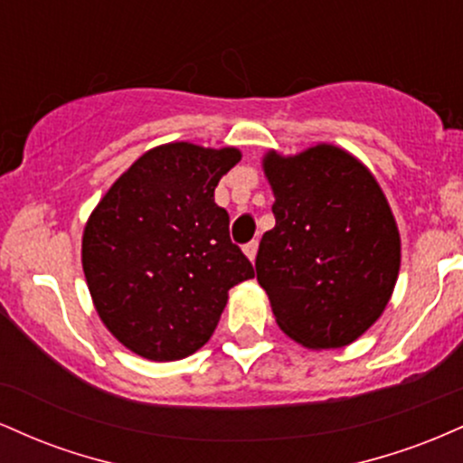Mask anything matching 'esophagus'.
I'll list each match as a JSON object with an SVG mask.
<instances>
[{
  "mask_svg": "<svg viewBox=\"0 0 463 463\" xmlns=\"http://www.w3.org/2000/svg\"><path fill=\"white\" fill-rule=\"evenodd\" d=\"M257 250H259V243L257 241H250L243 246V254L250 259V261H254L257 259Z\"/></svg>",
  "mask_w": 463,
  "mask_h": 463,
  "instance_id": "34e87169",
  "label": "esophagus"
}]
</instances>
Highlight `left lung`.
Returning a JSON list of instances; mask_svg holds the SVG:
<instances>
[{"mask_svg":"<svg viewBox=\"0 0 463 463\" xmlns=\"http://www.w3.org/2000/svg\"><path fill=\"white\" fill-rule=\"evenodd\" d=\"M263 174L276 226L254 268L276 324L309 350L344 348L381 317L401 272V232L383 189L357 156L317 143Z\"/></svg>","mask_w":463,"mask_h":463,"instance_id":"8db88e82","label":"left lung"}]
</instances>
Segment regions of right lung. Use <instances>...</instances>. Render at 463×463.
<instances>
[{
  "label": "right lung",
  "mask_w": 463,
  "mask_h": 463,
  "mask_svg": "<svg viewBox=\"0 0 463 463\" xmlns=\"http://www.w3.org/2000/svg\"><path fill=\"white\" fill-rule=\"evenodd\" d=\"M237 147L163 143L110 184L82 232V269L99 320L150 361L194 354L213 335L228 289L254 279L228 235L215 187Z\"/></svg>",
  "instance_id": "1"
}]
</instances>
